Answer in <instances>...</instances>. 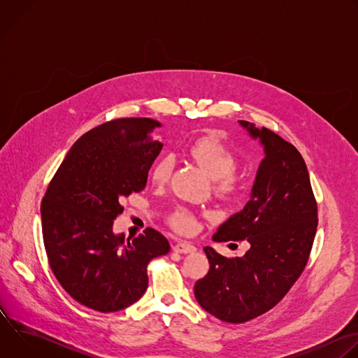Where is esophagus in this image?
Returning <instances> with one entry per match:
<instances>
[{
	"label": "esophagus",
	"mask_w": 358,
	"mask_h": 358,
	"mask_svg": "<svg viewBox=\"0 0 358 358\" xmlns=\"http://www.w3.org/2000/svg\"><path fill=\"white\" fill-rule=\"evenodd\" d=\"M173 249H174V252H178V253H192L196 250L195 246L188 242H178L173 246Z\"/></svg>",
	"instance_id": "obj_1"
}]
</instances>
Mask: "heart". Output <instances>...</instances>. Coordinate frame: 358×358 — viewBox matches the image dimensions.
<instances>
[{"mask_svg": "<svg viewBox=\"0 0 358 358\" xmlns=\"http://www.w3.org/2000/svg\"><path fill=\"white\" fill-rule=\"evenodd\" d=\"M189 156L194 162L206 171L215 185L218 195H232L241 185L242 178L232 173L236 159L234 152L217 137H201L189 147ZM174 170V157L170 155L162 156L151 169V180L156 184H166ZM171 222L176 229L181 232L192 231L195 222L192 215L185 210H177Z\"/></svg>", "mask_w": 358, "mask_h": 358, "instance_id": "obj_1", "label": "heart"}]
</instances>
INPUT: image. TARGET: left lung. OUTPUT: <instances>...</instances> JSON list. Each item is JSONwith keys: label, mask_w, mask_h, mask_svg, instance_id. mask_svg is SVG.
<instances>
[{"label": "left lung", "mask_w": 358, "mask_h": 358, "mask_svg": "<svg viewBox=\"0 0 358 358\" xmlns=\"http://www.w3.org/2000/svg\"><path fill=\"white\" fill-rule=\"evenodd\" d=\"M264 148L249 201L214 234L215 242L250 245L228 259L206 246L210 271L194 286L201 308L227 323H245L276 306L308 264L317 229L309 171L294 145L266 127L238 120Z\"/></svg>", "instance_id": "8db88e82"}]
</instances>
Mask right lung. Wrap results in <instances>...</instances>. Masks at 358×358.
<instances>
[{"instance_id": "right-lung-1", "label": "right lung", "mask_w": 358, "mask_h": 358, "mask_svg": "<svg viewBox=\"0 0 358 358\" xmlns=\"http://www.w3.org/2000/svg\"><path fill=\"white\" fill-rule=\"evenodd\" d=\"M159 126L151 119H119L85 133L42 199L50 269L76 301L96 312H117L137 301L147 290V264L170 250L152 228L131 241L113 232L122 199L145 187L163 148L155 137Z\"/></svg>"}]
</instances>
